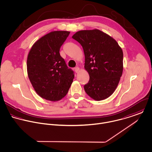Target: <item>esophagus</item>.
Here are the masks:
<instances>
[{
	"label": "esophagus",
	"mask_w": 152,
	"mask_h": 152,
	"mask_svg": "<svg viewBox=\"0 0 152 152\" xmlns=\"http://www.w3.org/2000/svg\"><path fill=\"white\" fill-rule=\"evenodd\" d=\"M74 71H75V72L76 73H78V72H79V71H80V68H79L78 66H76V67L74 68Z\"/></svg>",
	"instance_id": "esophagus-1"
}]
</instances>
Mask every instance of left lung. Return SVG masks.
Returning <instances> with one entry per match:
<instances>
[{
  "label": "left lung",
  "mask_w": 152,
  "mask_h": 152,
  "mask_svg": "<svg viewBox=\"0 0 152 152\" xmlns=\"http://www.w3.org/2000/svg\"><path fill=\"white\" fill-rule=\"evenodd\" d=\"M83 47L84 68L88 83L84 86L86 93L100 101L115 90L123 71V52L116 41L97 29L81 30L72 37Z\"/></svg>",
  "instance_id": "left-lung-1"
}]
</instances>
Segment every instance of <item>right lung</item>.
Segmentation results:
<instances>
[{
  "mask_svg": "<svg viewBox=\"0 0 152 152\" xmlns=\"http://www.w3.org/2000/svg\"><path fill=\"white\" fill-rule=\"evenodd\" d=\"M70 32L55 31L38 40L27 58L28 76L36 93L50 101L64 97L73 81L74 72L69 68L59 50Z\"/></svg>",
  "mask_w": 152,
  "mask_h": 152,
  "instance_id": "1",
  "label": "right lung"
}]
</instances>
